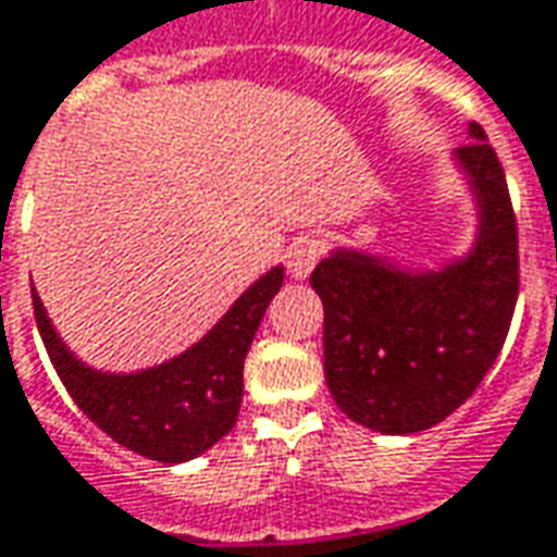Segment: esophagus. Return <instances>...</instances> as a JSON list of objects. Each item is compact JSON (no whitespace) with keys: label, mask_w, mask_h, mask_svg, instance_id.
Wrapping results in <instances>:
<instances>
[{"label":"esophagus","mask_w":557,"mask_h":557,"mask_svg":"<svg viewBox=\"0 0 557 557\" xmlns=\"http://www.w3.org/2000/svg\"><path fill=\"white\" fill-rule=\"evenodd\" d=\"M320 256H323V244L317 237H301L286 252V268L295 280H305L313 271V264L320 262Z\"/></svg>","instance_id":"esophagus-1"}]
</instances>
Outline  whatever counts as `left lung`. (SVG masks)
Here are the masks:
<instances>
[{
    "instance_id": "8db88e82",
    "label": "left lung",
    "mask_w": 557,
    "mask_h": 557,
    "mask_svg": "<svg viewBox=\"0 0 557 557\" xmlns=\"http://www.w3.org/2000/svg\"><path fill=\"white\" fill-rule=\"evenodd\" d=\"M479 228L467 256L408 271L366 249L313 268L323 298V369L350 421L384 436L421 433L460 408L500 354L518 298V228L497 151L469 124L454 151Z\"/></svg>"
}]
</instances>
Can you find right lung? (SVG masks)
<instances>
[{"instance_id": "right-lung-1", "label": "right lung", "mask_w": 557, "mask_h": 557, "mask_svg": "<svg viewBox=\"0 0 557 557\" xmlns=\"http://www.w3.org/2000/svg\"><path fill=\"white\" fill-rule=\"evenodd\" d=\"M280 286L283 268L277 264L185 354L127 374L85 366L54 332L39 295H33V308L48 357L75 406L124 448L158 463H185L213 448L237 423L244 359Z\"/></svg>"}]
</instances>
